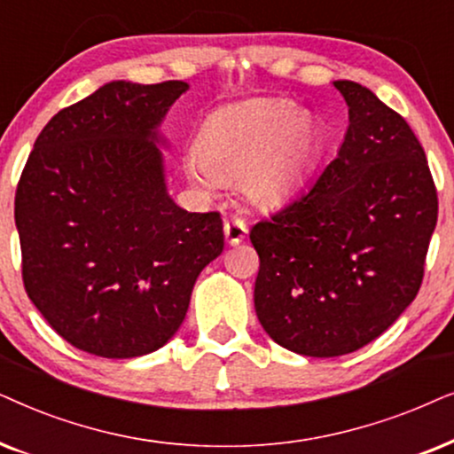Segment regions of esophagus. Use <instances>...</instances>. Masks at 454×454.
<instances>
[{"label": "esophagus", "mask_w": 454, "mask_h": 454, "mask_svg": "<svg viewBox=\"0 0 454 454\" xmlns=\"http://www.w3.org/2000/svg\"><path fill=\"white\" fill-rule=\"evenodd\" d=\"M223 237H226L228 245H240L247 237V226L243 220L239 217H232V220L223 222Z\"/></svg>", "instance_id": "esophagus-1"}]
</instances>
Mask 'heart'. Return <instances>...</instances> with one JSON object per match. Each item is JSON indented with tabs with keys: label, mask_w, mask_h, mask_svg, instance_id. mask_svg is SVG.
Returning <instances> with one entry per match:
<instances>
[{
	"label": "heart",
	"mask_w": 454,
	"mask_h": 454,
	"mask_svg": "<svg viewBox=\"0 0 454 454\" xmlns=\"http://www.w3.org/2000/svg\"><path fill=\"white\" fill-rule=\"evenodd\" d=\"M322 153V129L286 99H255L211 114L199 130L189 174L215 186L240 183L259 207H274L309 176Z\"/></svg>",
	"instance_id": "heart-1"
}]
</instances>
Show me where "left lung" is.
<instances>
[{
  "label": "left lung",
  "mask_w": 454,
  "mask_h": 454,
  "mask_svg": "<svg viewBox=\"0 0 454 454\" xmlns=\"http://www.w3.org/2000/svg\"><path fill=\"white\" fill-rule=\"evenodd\" d=\"M348 129L325 170L251 228L255 311L280 347L338 357L376 340L424 280L438 195L424 147L370 89L336 81Z\"/></svg>",
  "instance_id": "obj_1"
}]
</instances>
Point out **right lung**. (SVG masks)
<instances>
[{
	"label": "right lung",
	"mask_w": 454,
	"mask_h": 454,
	"mask_svg": "<svg viewBox=\"0 0 454 454\" xmlns=\"http://www.w3.org/2000/svg\"><path fill=\"white\" fill-rule=\"evenodd\" d=\"M186 89L104 84L47 122L18 180L28 299L64 340L97 357L164 347L197 276L223 249L220 214H189L166 191L157 126Z\"/></svg>",
	"instance_id": "obj_1"
}]
</instances>
